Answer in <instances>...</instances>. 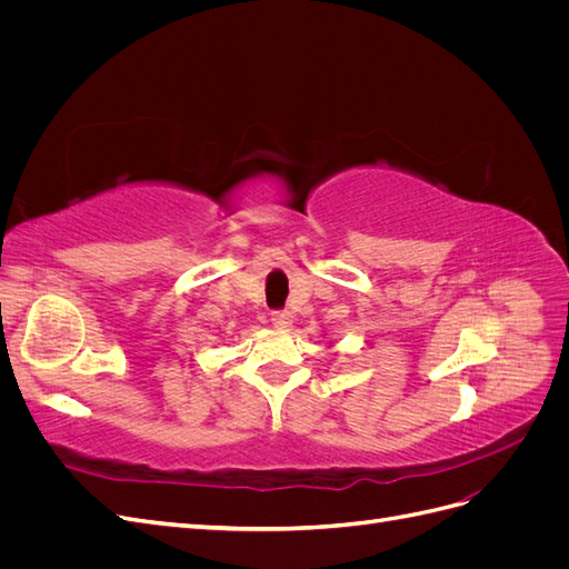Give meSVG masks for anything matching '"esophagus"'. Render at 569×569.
<instances>
[{
  "instance_id": "obj_1",
  "label": "esophagus",
  "mask_w": 569,
  "mask_h": 569,
  "mask_svg": "<svg viewBox=\"0 0 569 569\" xmlns=\"http://www.w3.org/2000/svg\"><path fill=\"white\" fill-rule=\"evenodd\" d=\"M270 320H272L274 327H278V330H287V327L291 325V313L289 311H274L270 316Z\"/></svg>"
}]
</instances>
